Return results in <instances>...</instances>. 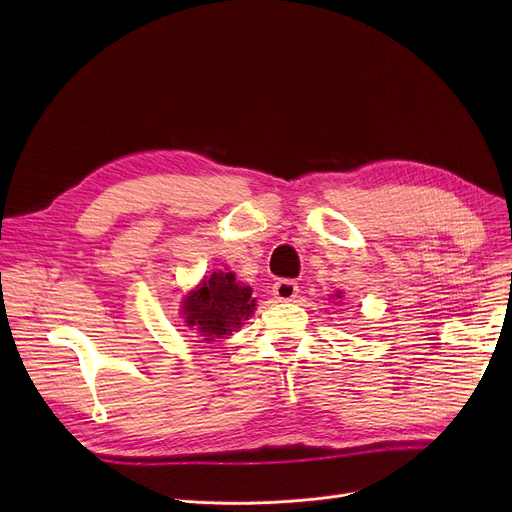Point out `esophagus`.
Listing matches in <instances>:
<instances>
[{
	"mask_svg": "<svg viewBox=\"0 0 512 512\" xmlns=\"http://www.w3.org/2000/svg\"><path fill=\"white\" fill-rule=\"evenodd\" d=\"M297 294H299L297 282H292V280H278V282L274 284V297H276L278 301H292L294 297H297Z\"/></svg>",
	"mask_w": 512,
	"mask_h": 512,
	"instance_id": "obj_1",
	"label": "esophagus"
}]
</instances>
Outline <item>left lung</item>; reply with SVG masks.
Returning <instances> with one entry per match:
<instances>
[{
  "instance_id": "1",
  "label": "left lung",
  "mask_w": 512,
  "mask_h": 512,
  "mask_svg": "<svg viewBox=\"0 0 512 512\" xmlns=\"http://www.w3.org/2000/svg\"><path fill=\"white\" fill-rule=\"evenodd\" d=\"M338 299H340V297H338Z\"/></svg>"
}]
</instances>
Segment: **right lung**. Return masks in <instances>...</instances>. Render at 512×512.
Returning a JSON list of instances; mask_svg holds the SVG:
<instances>
[{
	"label": "right lung",
	"mask_w": 512,
	"mask_h": 512,
	"mask_svg": "<svg viewBox=\"0 0 512 512\" xmlns=\"http://www.w3.org/2000/svg\"><path fill=\"white\" fill-rule=\"evenodd\" d=\"M253 290L236 282L232 272H213L199 290L184 299L182 313L186 326L197 330L203 340L224 338L242 326L255 309Z\"/></svg>",
	"instance_id": "1"
}]
</instances>
